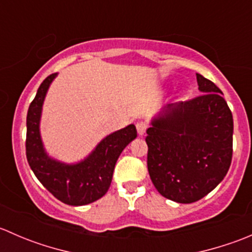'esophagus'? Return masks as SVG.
Returning <instances> with one entry per match:
<instances>
[{
    "label": "esophagus",
    "mask_w": 252,
    "mask_h": 252,
    "mask_svg": "<svg viewBox=\"0 0 252 252\" xmlns=\"http://www.w3.org/2000/svg\"><path fill=\"white\" fill-rule=\"evenodd\" d=\"M146 129H147V124L145 123V122H138V123H136V130H138L139 135H144Z\"/></svg>",
    "instance_id": "34e87169"
}]
</instances>
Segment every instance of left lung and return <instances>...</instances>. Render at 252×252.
Instances as JSON below:
<instances>
[{"label": "left lung", "instance_id": "obj_1", "mask_svg": "<svg viewBox=\"0 0 252 252\" xmlns=\"http://www.w3.org/2000/svg\"><path fill=\"white\" fill-rule=\"evenodd\" d=\"M202 95L168 103L146 130L147 169L157 191L179 204L206 196L223 180L233 155V116L222 91L196 74Z\"/></svg>", "mask_w": 252, "mask_h": 252}]
</instances>
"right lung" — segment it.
Returning a JSON list of instances; mask_svg holds the SVG:
<instances>
[{"label": "right lung", "mask_w": 252, "mask_h": 252, "mask_svg": "<svg viewBox=\"0 0 252 252\" xmlns=\"http://www.w3.org/2000/svg\"><path fill=\"white\" fill-rule=\"evenodd\" d=\"M57 73L41 83L27 116V158L42 185L60 201L83 206L101 199L110 188L114 166L126 145L136 138V128L129 124L102 139L86 158L68 164L47 155L40 135L42 105Z\"/></svg>", "instance_id": "right-lung-1"}]
</instances>
